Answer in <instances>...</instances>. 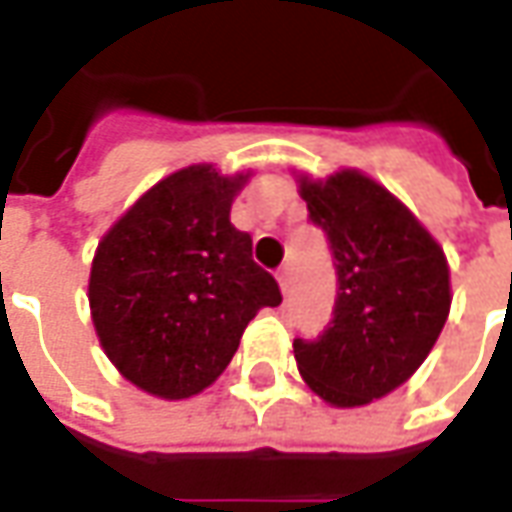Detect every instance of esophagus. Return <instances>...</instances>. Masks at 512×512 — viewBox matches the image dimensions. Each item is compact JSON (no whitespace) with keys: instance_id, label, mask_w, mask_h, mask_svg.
<instances>
[{"instance_id":"obj_1","label":"esophagus","mask_w":512,"mask_h":512,"mask_svg":"<svg viewBox=\"0 0 512 512\" xmlns=\"http://www.w3.org/2000/svg\"><path fill=\"white\" fill-rule=\"evenodd\" d=\"M277 279H279V288H282V293H288V290H290V282H293V274H290V266H279Z\"/></svg>"}]
</instances>
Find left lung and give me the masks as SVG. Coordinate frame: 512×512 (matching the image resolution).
Instances as JSON below:
<instances>
[{
	"mask_svg": "<svg viewBox=\"0 0 512 512\" xmlns=\"http://www.w3.org/2000/svg\"><path fill=\"white\" fill-rule=\"evenodd\" d=\"M337 271L332 321L296 337L299 373L332 406H365L411 378L450 315L441 246L403 202L356 169L301 180Z\"/></svg>",
	"mask_w": 512,
	"mask_h": 512,
	"instance_id": "1",
	"label": "left lung"
}]
</instances>
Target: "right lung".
<instances>
[{
    "mask_svg": "<svg viewBox=\"0 0 512 512\" xmlns=\"http://www.w3.org/2000/svg\"><path fill=\"white\" fill-rule=\"evenodd\" d=\"M249 175L194 164L158 180L104 235L90 310L106 356L150 395L180 400L222 376L257 310L282 301L230 205Z\"/></svg>",
    "mask_w": 512,
    "mask_h": 512,
    "instance_id": "right-lung-1",
    "label": "right lung"
}]
</instances>
